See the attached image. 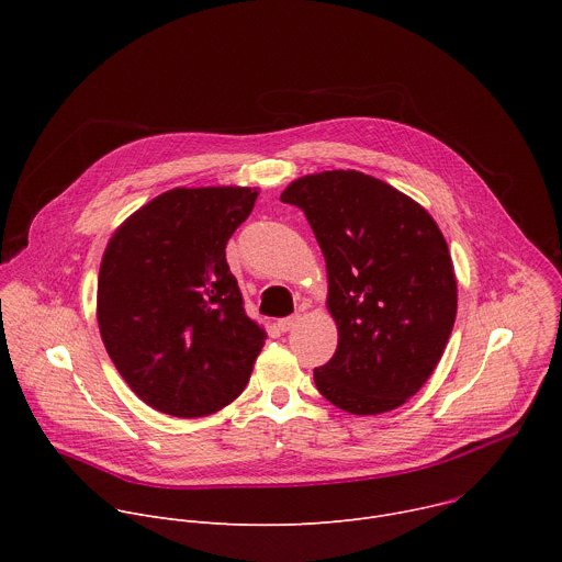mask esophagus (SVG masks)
I'll use <instances>...</instances> for the list:
<instances>
[{"label":"esophagus","instance_id":"34e87169","mask_svg":"<svg viewBox=\"0 0 562 562\" xmlns=\"http://www.w3.org/2000/svg\"><path fill=\"white\" fill-rule=\"evenodd\" d=\"M297 319H300L297 313H295V315H289V317H282V319H278V329H280L282 334H286V331H291V329L297 325Z\"/></svg>","mask_w":562,"mask_h":562}]
</instances>
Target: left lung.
<instances>
[{
    "mask_svg": "<svg viewBox=\"0 0 562 562\" xmlns=\"http://www.w3.org/2000/svg\"><path fill=\"white\" fill-rule=\"evenodd\" d=\"M280 200L304 211L327 262L338 349L313 371L317 391L356 416L405 405L440 362L458 308L438 224L360 171L304 176Z\"/></svg>",
    "mask_w": 562,
    "mask_h": 562,
    "instance_id": "left-lung-1",
    "label": "left lung"
}]
</instances>
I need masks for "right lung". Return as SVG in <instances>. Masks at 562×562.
I'll use <instances>...</instances> for the list:
<instances>
[{
	"label": "right lung",
	"instance_id": "add662e5",
	"mask_svg": "<svg viewBox=\"0 0 562 562\" xmlns=\"http://www.w3.org/2000/svg\"><path fill=\"white\" fill-rule=\"evenodd\" d=\"M245 187L173 189L111 237L98 325L126 384L176 418L220 412L245 391L265 329L245 313L226 243L256 204Z\"/></svg>",
	"mask_w": 562,
	"mask_h": 562
}]
</instances>
